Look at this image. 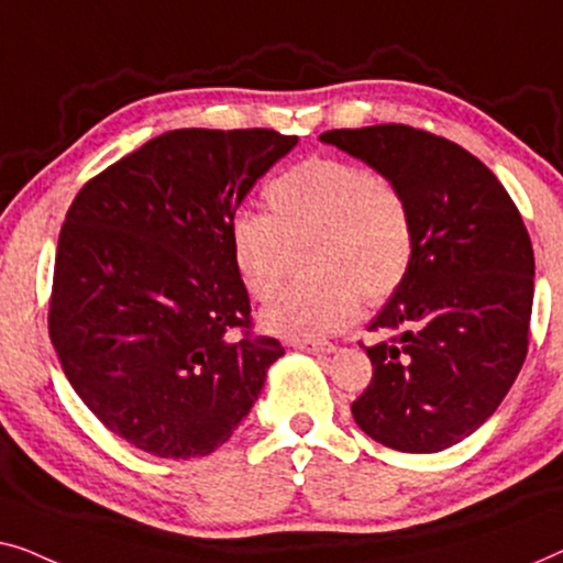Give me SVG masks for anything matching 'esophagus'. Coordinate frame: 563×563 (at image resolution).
Wrapping results in <instances>:
<instances>
[{
    "mask_svg": "<svg viewBox=\"0 0 563 563\" xmlns=\"http://www.w3.org/2000/svg\"><path fill=\"white\" fill-rule=\"evenodd\" d=\"M292 346H298L300 352H308V354H331L336 350V346L327 342V339H296Z\"/></svg>",
    "mask_w": 563,
    "mask_h": 563,
    "instance_id": "obj_1",
    "label": "esophagus"
}]
</instances>
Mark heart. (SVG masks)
<instances>
[{
  "instance_id": "b5f03b06",
  "label": "heart",
  "mask_w": 563,
  "mask_h": 563,
  "mask_svg": "<svg viewBox=\"0 0 563 563\" xmlns=\"http://www.w3.org/2000/svg\"><path fill=\"white\" fill-rule=\"evenodd\" d=\"M267 213L242 209L229 221L234 271L252 298L278 290L290 247L306 240L313 275L283 288L263 327L288 339L329 334L357 319L362 296L385 303L416 257V224L406 194L367 165L308 157L265 186Z\"/></svg>"
}]
</instances>
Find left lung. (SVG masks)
<instances>
[{"instance_id":"left-lung-1","label":"left lung","mask_w":563,"mask_h":563,"mask_svg":"<svg viewBox=\"0 0 563 563\" xmlns=\"http://www.w3.org/2000/svg\"><path fill=\"white\" fill-rule=\"evenodd\" d=\"M323 142L360 157L406 194L416 257L369 323L372 379L352 416L385 446L431 454L495 413L528 354L533 247L495 173L456 142L408 124L331 130Z\"/></svg>"}]
</instances>
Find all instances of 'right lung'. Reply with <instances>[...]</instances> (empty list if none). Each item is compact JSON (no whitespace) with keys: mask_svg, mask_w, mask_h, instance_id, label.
I'll use <instances>...</instances> for the list:
<instances>
[{"mask_svg":"<svg viewBox=\"0 0 563 563\" xmlns=\"http://www.w3.org/2000/svg\"><path fill=\"white\" fill-rule=\"evenodd\" d=\"M275 130H170L93 176L63 221L47 331L93 416L163 459L232 437L280 357L255 334L229 221L296 147Z\"/></svg>","mask_w":563,"mask_h":563,"instance_id":"obj_1","label":"right lung"}]
</instances>
